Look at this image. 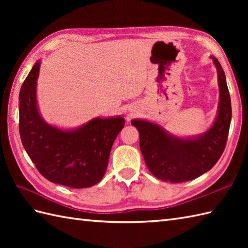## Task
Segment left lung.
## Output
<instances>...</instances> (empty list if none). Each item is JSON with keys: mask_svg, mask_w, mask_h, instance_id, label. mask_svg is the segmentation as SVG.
Returning a JSON list of instances; mask_svg holds the SVG:
<instances>
[{"mask_svg": "<svg viewBox=\"0 0 248 248\" xmlns=\"http://www.w3.org/2000/svg\"><path fill=\"white\" fill-rule=\"evenodd\" d=\"M210 59L217 71L219 99L217 116L205 132L183 138L155 121L131 120L140 132V148L147 167L162 181L179 183L202 176L217 164L225 149L231 121L230 94L219 62L214 56Z\"/></svg>", "mask_w": 248, "mask_h": 248, "instance_id": "1", "label": "left lung"}]
</instances>
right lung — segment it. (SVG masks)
I'll list each match as a JSON object with an SVG mask.
<instances>
[{
	"label": "right lung",
	"instance_id": "1",
	"mask_svg": "<svg viewBox=\"0 0 248 248\" xmlns=\"http://www.w3.org/2000/svg\"><path fill=\"white\" fill-rule=\"evenodd\" d=\"M37 61L19 94V131L22 145L37 170L49 181L72 188L101 181L115 139L124 127L121 116L96 117L64 129L43 118L37 101Z\"/></svg>",
	"mask_w": 248,
	"mask_h": 248
}]
</instances>
